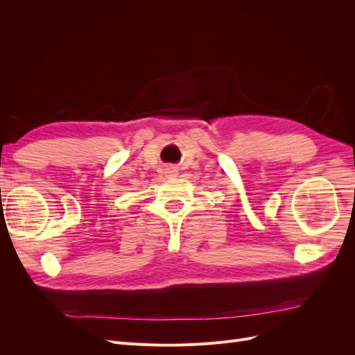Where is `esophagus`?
<instances>
[{
	"label": "esophagus",
	"mask_w": 355,
	"mask_h": 355,
	"mask_svg": "<svg viewBox=\"0 0 355 355\" xmlns=\"http://www.w3.org/2000/svg\"><path fill=\"white\" fill-rule=\"evenodd\" d=\"M167 176H170V178H175L178 173H176V168H173V167H170V168H167Z\"/></svg>",
	"instance_id": "obj_1"
}]
</instances>
